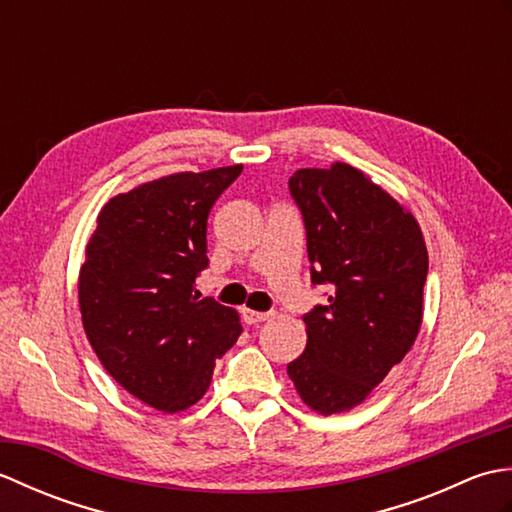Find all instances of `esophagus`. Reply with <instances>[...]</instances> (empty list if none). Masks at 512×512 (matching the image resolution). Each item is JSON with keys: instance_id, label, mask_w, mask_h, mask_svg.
Returning <instances> with one entry per match:
<instances>
[{"instance_id": "1", "label": "esophagus", "mask_w": 512, "mask_h": 512, "mask_svg": "<svg viewBox=\"0 0 512 512\" xmlns=\"http://www.w3.org/2000/svg\"><path fill=\"white\" fill-rule=\"evenodd\" d=\"M275 314L273 312H255V310H244V321L250 325H259L264 321H270Z\"/></svg>"}]
</instances>
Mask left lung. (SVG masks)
Here are the masks:
<instances>
[{"mask_svg": "<svg viewBox=\"0 0 512 512\" xmlns=\"http://www.w3.org/2000/svg\"><path fill=\"white\" fill-rule=\"evenodd\" d=\"M290 193L308 233L312 284L328 306L308 312V343L288 363L306 405L330 416L361 405L411 350L424 312L429 255L405 204L347 162L299 169Z\"/></svg>", "mask_w": 512, "mask_h": 512, "instance_id": "1", "label": "left lung"}]
</instances>
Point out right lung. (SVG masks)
Returning a JSON list of instances; mask_svg holds the SVG:
<instances>
[{"label": "right lung", "instance_id": "obj_1", "mask_svg": "<svg viewBox=\"0 0 512 512\" xmlns=\"http://www.w3.org/2000/svg\"><path fill=\"white\" fill-rule=\"evenodd\" d=\"M242 169L178 171L114 195L85 248L83 330L107 374L158 411L193 407L242 334L237 310L193 295L209 213Z\"/></svg>", "mask_w": 512, "mask_h": 512}]
</instances>
